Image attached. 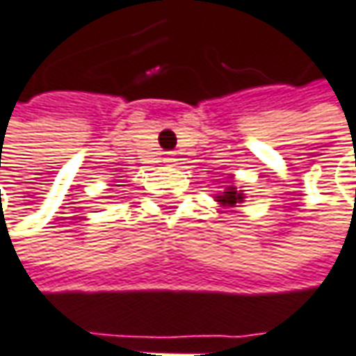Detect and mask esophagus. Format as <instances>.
<instances>
[{
  "label": "esophagus",
  "mask_w": 356,
  "mask_h": 356,
  "mask_svg": "<svg viewBox=\"0 0 356 356\" xmlns=\"http://www.w3.org/2000/svg\"><path fill=\"white\" fill-rule=\"evenodd\" d=\"M164 162L165 164H172V162H176V156H174V154H165Z\"/></svg>",
  "instance_id": "34e87169"
}]
</instances>
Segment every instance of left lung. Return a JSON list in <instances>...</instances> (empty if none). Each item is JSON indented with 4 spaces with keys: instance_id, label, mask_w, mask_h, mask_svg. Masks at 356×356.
<instances>
[{
    "instance_id": "left-lung-1",
    "label": "left lung",
    "mask_w": 356,
    "mask_h": 356,
    "mask_svg": "<svg viewBox=\"0 0 356 356\" xmlns=\"http://www.w3.org/2000/svg\"><path fill=\"white\" fill-rule=\"evenodd\" d=\"M215 198H216V202H220V207H229V209H233V207L241 204L245 196H243V192L237 191L235 186H227L225 192L216 194Z\"/></svg>"
}]
</instances>
